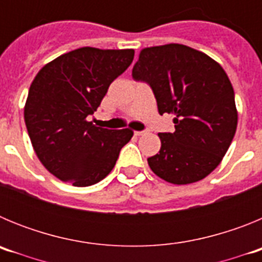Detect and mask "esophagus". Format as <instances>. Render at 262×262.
Returning <instances> with one entry per match:
<instances>
[{"label": "esophagus", "mask_w": 262, "mask_h": 262, "mask_svg": "<svg viewBox=\"0 0 262 262\" xmlns=\"http://www.w3.org/2000/svg\"><path fill=\"white\" fill-rule=\"evenodd\" d=\"M144 134H147V131H135L136 136H142V135H144Z\"/></svg>", "instance_id": "esophagus-1"}]
</instances>
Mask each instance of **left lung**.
I'll return each mask as SVG.
<instances>
[{
  "instance_id": "1",
  "label": "left lung",
  "mask_w": 262,
  "mask_h": 262,
  "mask_svg": "<svg viewBox=\"0 0 262 262\" xmlns=\"http://www.w3.org/2000/svg\"><path fill=\"white\" fill-rule=\"evenodd\" d=\"M149 85L157 108L174 114V131L160 133L159 154L148 157L155 174L176 185L205 178L219 165L237 126L228 76L206 53L184 45L144 48L133 68Z\"/></svg>"
}]
</instances>
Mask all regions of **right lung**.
Instances as JSON below:
<instances>
[{"label":"right lung","instance_id":"1","mask_svg":"<svg viewBox=\"0 0 262 262\" xmlns=\"http://www.w3.org/2000/svg\"><path fill=\"white\" fill-rule=\"evenodd\" d=\"M134 50L82 47L39 71L25 106V122L41 164L73 186H90L113 170L129 128L96 127L97 111L110 84L129 67Z\"/></svg>","mask_w":262,"mask_h":262}]
</instances>
